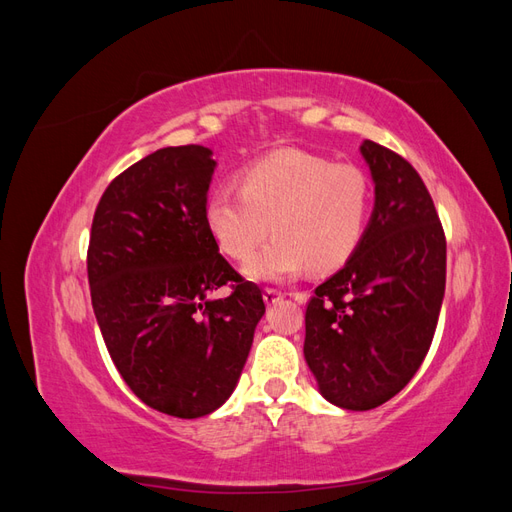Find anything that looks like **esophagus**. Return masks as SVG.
<instances>
[{
    "label": "esophagus",
    "mask_w": 512,
    "mask_h": 512,
    "mask_svg": "<svg viewBox=\"0 0 512 512\" xmlns=\"http://www.w3.org/2000/svg\"><path fill=\"white\" fill-rule=\"evenodd\" d=\"M282 299H284V292L275 290V288H267V290H265V303H267V305H277Z\"/></svg>",
    "instance_id": "34e87169"
}]
</instances>
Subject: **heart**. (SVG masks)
<instances>
[{"label": "heart", "mask_w": 512, "mask_h": 512, "mask_svg": "<svg viewBox=\"0 0 512 512\" xmlns=\"http://www.w3.org/2000/svg\"><path fill=\"white\" fill-rule=\"evenodd\" d=\"M241 190L218 185L205 222L220 250L235 260L275 237L245 262L254 282H288L309 265L342 267L359 247L369 218L371 185L361 168L303 151L275 153L241 173Z\"/></svg>", "instance_id": "1"}]
</instances>
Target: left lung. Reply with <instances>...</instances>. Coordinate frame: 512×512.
Returning a JSON list of instances; mask_svg holds the SVG:
<instances>
[{"mask_svg": "<svg viewBox=\"0 0 512 512\" xmlns=\"http://www.w3.org/2000/svg\"><path fill=\"white\" fill-rule=\"evenodd\" d=\"M374 211L346 265L305 312L303 354L320 395L344 410L395 397L431 346L446 284V239L416 170L391 149L361 143Z\"/></svg>", "mask_w": 512, "mask_h": 512, "instance_id": "1", "label": "left lung"}]
</instances>
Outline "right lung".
Masks as SVG:
<instances>
[{
	"instance_id": "obj_1",
	"label": "right lung",
	"mask_w": 512,
	"mask_h": 512,
	"mask_svg": "<svg viewBox=\"0 0 512 512\" xmlns=\"http://www.w3.org/2000/svg\"><path fill=\"white\" fill-rule=\"evenodd\" d=\"M211 156L164 147L123 170L100 198L87 252L117 371L143 404L177 418L211 414L232 395L265 316L260 288L228 265L205 222ZM228 281L230 298L208 299Z\"/></svg>"
}]
</instances>
